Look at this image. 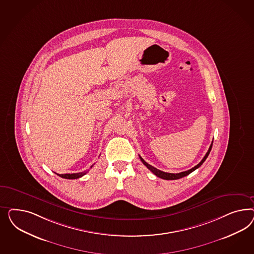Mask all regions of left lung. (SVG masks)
<instances>
[{
    "instance_id": "8db88e82",
    "label": "left lung",
    "mask_w": 254,
    "mask_h": 254,
    "mask_svg": "<svg viewBox=\"0 0 254 254\" xmlns=\"http://www.w3.org/2000/svg\"><path fill=\"white\" fill-rule=\"evenodd\" d=\"M211 148H212V143L210 144V146L208 148V151L207 152V154L206 155L204 156V158L201 160L199 164H197L195 167H193L192 169H189V170H186V171H184V172H180V173H168V172H164V171H162V170H159V169H155L154 168L153 166H151V165H149L147 162L144 161L140 156H139V158H140V160L141 162L146 166L148 169H150L153 173H154L155 176H157V177L161 178V179H164V180H178V179H181V178L185 177V176H187V175H189L191 172H192L193 170H195L196 169H198L200 166L205 162V160L207 159V157L208 156V154L210 153V150H211Z\"/></svg>"
}]
</instances>
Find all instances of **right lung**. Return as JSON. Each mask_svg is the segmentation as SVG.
I'll list each match as a JSON object with an SVG mask.
<instances>
[{"instance_id": "right-lung-1", "label": "right lung", "mask_w": 254, "mask_h": 254, "mask_svg": "<svg viewBox=\"0 0 254 254\" xmlns=\"http://www.w3.org/2000/svg\"><path fill=\"white\" fill-rule=\"evenodd\" d=\"M93 166H91L92 168ZM87 173V171L84 172H79V173H72V174H58L60 177L64 178V179H69V180H73V179H78V178L83 177ZM57 174V173H56Z\"/></svg>"}]
</instances>
